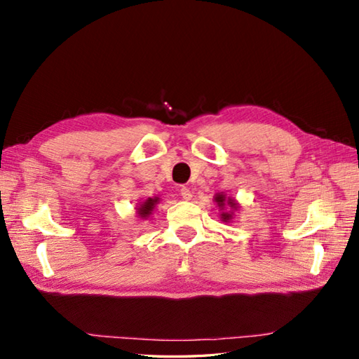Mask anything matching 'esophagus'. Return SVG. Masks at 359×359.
Returning <instances> with one entry per match:
<instances>
[{
    "mask_svg": "<svg viewBox=\"0 0 359 359\" xmlns=\"http://www.w3.org/2000/svg\"><path fill=\"white\" fill-rule=\"evenodd\" d=\"M180 196H182V199H185V201H191V197H193L191 191H189V188H187V187L180 188Z\"/></svg>",
    "mask_w": 359,
    "mask_h": 359,
    "instance_id": "esophagus-1",
    "label": "esophagus"
}]
</instances>
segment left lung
Returning <instances> with one entry per match:
<instances>
[{
    "label": "left lung",
    "mask_w": 359,
    "mask_h": 359,
    "mask_svg": "<svg viewBox=\"0 0 359 359\" xmlns=\"http://www.w3.org/2000/svg\"><path fill=\"white\" fill-rule=\"evenodd\" d=\"M215 202L219 207V211H220V219L224 220V222H231V219L234 216V211L239 210V203L238 201L234 199V197H228L226 194L224 193H217L215 196Z\"/></svg>",
    "instance_id": "1"
}]
</instances>
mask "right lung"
Instances as JSON below:
<instances>
[{
    "label": "right lung",
    "mask_w": 359,
    "mask_h": 359,
    "mask_svg": "<svg viewBox=\"0 0 359 359\" xmlns=\"http://www.w3.org/2000/svg\"><path fill=\"white\" fill-rule=\"evenodd\" d=\"M160 202V197H148L147 201L139 203V207L135 208V215L142 220H147L151 217L152 211L156 210V205Z\"/></svg>",
    "instance_id": "right-lung-1"
}]
</instances>
